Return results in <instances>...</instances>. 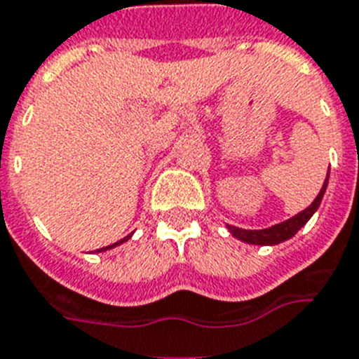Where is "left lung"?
<instances>
[{
  "label": "left lung",
  "mask_w": 359,
  "mask_h": 359,
  "mask_svg": "<svg viewBox=\"0 0 359 359\" xmlns=\"http://www.w3.org/2000/svg\"><path fill=\"white\" fill-rule=\"evenodd\" d=\"M327 185H328V174H327V180L323 183L321 191H319L318 198L310 203V205L301 211L299 215L292 216L290 220L286 222H280L277 226H271L268 229H259V231H250V229H240V227L235 226H227V229L231 231V235L235 236V238L242 240L245 244H257V245H275V244H280L284 240L292 238L295 233H297L301 227L306 224L312 215L318 211V207L321 205V200L325 196V191H327Z\"/></svg>",
  "instance_id": "8db88e82"
}]
</instances>
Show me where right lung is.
<instances>
[{
    "mask_svg": "<svg viewBox=\"0 0 359 359\" xmlns=\"http://www.w3.org/2000/svg\"><path fill=\"white\" fill-rule=\"evenodd\" d=\"M130 238V235L128 236H124L123 240H119V242H115V244H111V245H106V248H100V250H97V251H106V250H111V248H115V245H119V244H123V242H126V240Z\"/></svg>",
    "mask_w": 359,
    "mask_h": 359,
    "instance_id": "right-lung-1",
    "label": "right lung"
}]
</instances>
